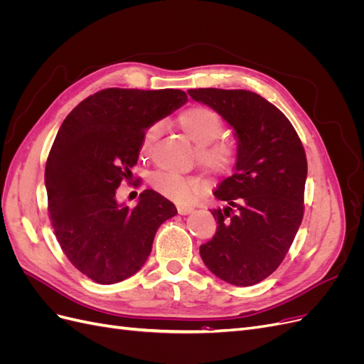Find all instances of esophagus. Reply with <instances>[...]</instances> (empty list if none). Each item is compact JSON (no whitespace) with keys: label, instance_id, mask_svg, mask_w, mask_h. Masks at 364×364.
<instances>
[{"label":"esophagus","instance_id":"obj_1","mask_svg":"<svg viewBox=\"0 0 364 364\" xmlns=\"http://www.w3.org/2000/svg\"><path fill=\"white\" fill-rule=\"evenodd\" d=\"M193 209H194V208H191V206H183V205H179V206H178V213H179L181 215H186V214L193 213Z\"/></svg>","mask_w":364,"mask_h":364}]
</instances>
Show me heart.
I'll list each match as a JSON object with an SVG mask.
<instances>
[{"mask_svg":"<svg viewBox=\"0 0 364 364\" xmlns=\"http://www.w3.org/2000/svg\"><path fill=\"white\" fill-rule=\"evenodd\" d=\"M183 134L197 144L196 155L203 168L214 174H223L232 167L237 159V146L228 138L218 136L223 130V119L214 109L208 106H190L178 117ZM159 132V124H151L142 135V147H147ZM149 183L153 190L178 203H190L205 188L206 182L200 178H185L168 171L150 174Z\"/></svg>","mask_w":364,"mask_h":364,"instance_id":"obj_1","label":"heart"}]
</instances>
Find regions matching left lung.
Returning a JSON list of instances; mask_svg holds the SVG:
<instances>
[{"label": "left lung", "mask_w": 364, "mask_h": 364, "mask_svg": "<svg viewBox=\"0 0 364 364\" xmlns=\"http://www.w3.org/2000/svg\"><path fill=\"white\" fill-rule=\"evenodd\" d=\"M235 129V173L214 196L213 240L200 246L205 266L238 287L258 284L279 267L304 218L306 156L294 127L277 106L246 90H190Z\"/></svg>", "instance_id": "obj_1"}]
</instances>
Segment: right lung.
<instances>
[{"label":"right lung","mask_w":364,"mask_h":364,"mask_svg":"<svg viewBox=\"0 0 364 364\" xmlns=\"http://www.w3.org/2000/svg\"><path fill=\"white\" fill-rule=\"evenodd\" d=\"M186 100L179 90L107 87L63 119L46 167L48 215L65 255L94 282L135 274L158 228L178 214L153 190L142 191L135 208L118 205L115 193L130 183L146 129Z\"/></svg>","instance_id":"obj_1"}]
</instances>
